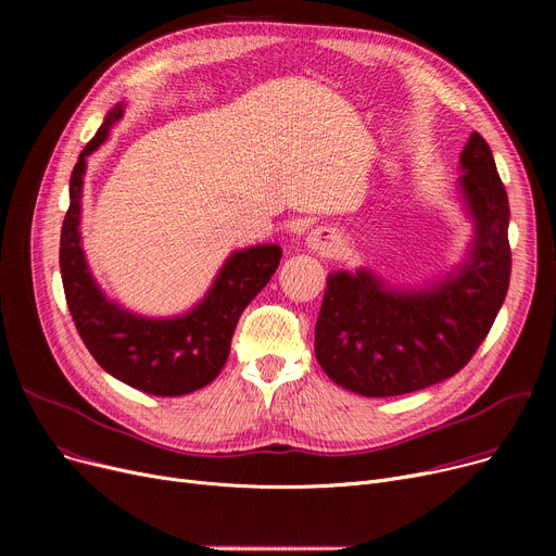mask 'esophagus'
<instances>
[{"mask_svg":"<svg viewBox=\"0 0 556 556\" xmlns=\"http://www.w3.org/2000/svg\"><path fill=\"white\" fill-rule=\"evenodd\" d=\"M306 241H308V248L313 252H319L323 256H336L342 250V245H344L342 233L336 227H329V225L315 227L308 233Z\"/></svg>","mask_w":556,"mask_h":556,"instance_id":"obj_1","label":"esophagus"}]
</instances>
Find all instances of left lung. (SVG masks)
Here are the masks:
<instances>
[{
  "instance_id": "obj_1",
  "label": "left lung",
  "mask_w": 556,
  "mask_h": 556,
  "mask_svg": "<svg viewBox=\"0 0 556 556\" xmlns=\"http://www.w3.org/2000/svg\"><path fill=\"white\" fill-rule=\"evenodd\" d=\"M459 162L476 241L455 275L405 293L388 290L367 270L329 275L315 325V358L344 390L399 396L446 381L491 331L511 275L509 200L478 132Z\"/></svg>"
}]
</instances>
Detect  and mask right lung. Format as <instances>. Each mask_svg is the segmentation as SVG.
<instances>
[{"label": "right lung", "mask_w": 556, "mask_h": 556, "mask_svg": "<svg viewBox=\"0 0 556 556\" xmlns=\"http://www.w3.org/2000/svg\"><path fill=\"white\" fill-rule=\"evenodd\" d=\"M122 116L119 103L87 141L72 170L70 210L61 229L65 300L87 352L108 374L146 394L182 396L212 383L223 369L239 317L275 275L281 248L256 245L231 254L207 298L182 317H137L108 302L87 270L78 218L85 160Z\"/></svg>", "instance_id": "1"}]
</instances>
